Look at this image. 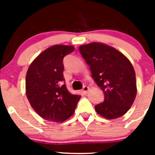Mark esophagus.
Returning a JSON list of instances; mask_svg holds the SVG:
<instances>
[{
    "label": "esophagus",
    "mask_w": 155,
    "mask_h": 155,
    "mask_svg": "<svg viewBox=\"0 0 155 155\" xmlns=\"http://www.w3.org/2000/svg\"><path fill=\"white\" fill-rule=\"evenodd\" d=\"M88 89H89V88H88L87 86H84L83 88H82V92L84 93V94H86V93L87 92V91H88Z\"/></svg>",
    "instance_id": "34e87169"
}]
</instances>
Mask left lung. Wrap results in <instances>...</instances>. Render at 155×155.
<instances>
[{
  "instance_id": "obj_1",
  "label": "left lung",
  "mask_w": 155,
  "mask_h": 155,
  "mask_svg": "<svg viewBox=\"0 0 155 155\" xmlns=\"http://www.w3.org/2000/svg\"><path fill=\"white\" fill-rule=\"evenodd\" d=\"M79 51L90 67L92 78L103 91L104 102L94 106L97 113L109 120L124 116L137 94L131 63L117 50L98 42L81 46Z\"/></svg>"
}]
</instances>
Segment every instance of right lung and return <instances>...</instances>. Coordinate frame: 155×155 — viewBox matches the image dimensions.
Segmentation results:
<instances>
[{"label":"right lung","instance_id":"add662e5","mask_svg":"<svg viewBox=\"0 0 155 155\" xmlns=\"http://www.w3.org/2000/svg\"><path fill=\"white\" fill-rule=\"evenodd\" d=\"M74 46L56 45L40 53L28 68L26 95L32 109L44 120L64 122L75 111L81 96L68 91L63 71L64 58Z\"/></svg>","mask_w":155,"mask_h":155}]
</instances>
